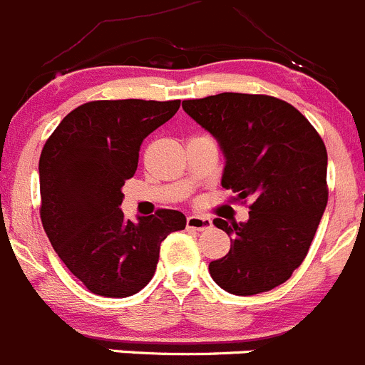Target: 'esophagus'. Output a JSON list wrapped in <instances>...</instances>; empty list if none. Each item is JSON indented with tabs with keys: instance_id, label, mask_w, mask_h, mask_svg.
I'll list each match as a JSON object with an SVG mask.
<instances>
[{
	"instance_id": "obj_1",
	"label": "esophagus",
	"mask_w": 365,
	"mask_h": 365,
	"mask_svg": "<svg viewBox=\"0 0 365 365\" xmlns=\"http://www.w3.org/2000/svg\"><path fill=\"white\" fill-rule=\"evenodd\" d=\"M210 225H212L210 217L196 216V214H192V216L187 217V227H189V229H192V230H198V232H202V230L209 229Z\"/></svg>"
}]
</instances>
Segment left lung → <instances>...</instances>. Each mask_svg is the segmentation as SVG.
Wrapping results in <instances>:
<instances>
[{"instance_id": "1", "label": "left lung", "mask_w": 365, "mask_h": 365, "mask_svg": "<svg viewBox=\"0 0 365 365\" xmlns=\"http://www.w3.org/2000/svg\"><path fill=\"white\" fill-rule=\"evenodd\" d=\"M182 108L220 144L221 185L254 200L245 223L214 220L230 250L209 264L210 277L243 297L272 290L301 267L326 210L324 142L301 111L268 95L220 93Z\"/></svg>"}]
</instances>
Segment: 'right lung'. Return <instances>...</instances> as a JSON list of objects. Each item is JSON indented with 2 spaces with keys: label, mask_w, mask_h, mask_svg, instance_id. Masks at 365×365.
Returning <instances> with one entry per match:
<instances>
[{
  "label": "right lung",
  "mask_w": 365,
  "mask_h": 365,
  "mask_svg": "<svg viewBox=\"0 0 365 365\" xmlns=\"http://www.w3.org/2000/svg\"><path fill=\"white\" fill-rule=\"evenodd\" d=\"M180 101H93L75 108L39 158L41 221L53 250L88 290L129 297L153 279L160 245L185 229L180 210L125 220L122 185L148 135L175 117Z\"/></svg>",
  "instance_id": "right-lung-1"
}]
</instances>
